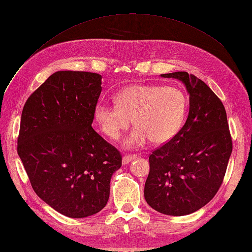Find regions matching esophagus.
I'll list each match as a JSON object with an SVG mask.
<instances>
[{
    "label": "esophagus",
    "instance_id": "obj_1",
    "mask_svg": "<svg viewBox=\"0 0 252 252\" xmlns=\"http://www.w3.org/2000/svg\"><path fill=\"white\" fill-rule=\"evenodd\" d=\"M137 158V155H126V156H125L122 158V164H127L130 163L132 160H134Z\"/></svg>",
    "mask_w": 252,
    "mask_h": 252
}]
</instances>
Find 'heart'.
<instances>
[{
	"label": "heart",
	"mask_w": 252,
	"mask_h": 252,
	"mask_svg": "<svg viewBox=\"0 0 252 252\" xmlns=\"http://www.w3.org/2000/svg\"><path fill=\"white\" fill-rule=\"evenodd\" d=\"M186 94L174 87L132 85L121 90L116 104L99 103L94 116L104 134L117 141L131 122L136 126L125 142L129 148L140 147L148 140L163 144L178 134L187 112Z\"/></svg>",
	"instance_id": "heart-1"
}]
</instances>
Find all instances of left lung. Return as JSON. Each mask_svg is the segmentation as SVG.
Segmentation results:
<instances>
[{"mask_svg": "<svg viewBox=\"0 0 252 252\" xmlns=\"http://www.w3.org/2000/svg\"><path fill=\"white\" fill-rule=\"evenodd\" d=\"M183 82L189 94L185 125L149 156L144 197L155 210L187 216L206 206L225 175L233 144L226 111L208 85L185 71L161 74Z\"/></svg>", "mask_w": 252, "mask_h": 252, "instance_id": "8db88e82", "label": "left lung"}]
</instances>
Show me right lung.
I'll return each instance as SVG.
<instances>
[{"mask_svg":"<svg viewBox=\"0 0 252 252\" xmlns=\"http://www.w3.org/2000/svg\"><path fill=\"white\" fill-rule=\"evenodd\" d=\"M101 76L57 71L27 99L17 153L32 189L62 215L93 216L109 199L121 155L92 127Z\"/></svg>","mask_w":252,"mask_h":252,"instance_id":"1","label":"right lung"}]
</instances>
